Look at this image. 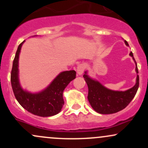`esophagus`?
I'll list each match as a JSON object with an SVG mask.
<instances>
[{"mask_svg":"<svg viewBox=\"0 0 148 148\" xmlns=\"http://www.w3.org/2000/svg\"><path fill=\"white\" fill-rule=\"evenodd\" d=\"M85 69H86V65L84 64H79L76 67V72L79 75H81L84 72Z\"/></svg>","mask_w":148,"mask_h":148,"instance_id":"34e87169","label":"esophagus"}]
</instances>
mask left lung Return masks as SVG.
<instances>
[{
    "mask_svg": "<svg viewBox=\"0 0 148 148\" xmlns=\"http://www.w3.org/2000/svg\"><path fill=\"white\" fill-rule=\"evenodd\" d=\"M125 43L129 47L128 43L125 40ZM130 56L132 57L135 62L136 72L138 74L136 62L134 59L132 52H130ZM84 78L88 87V101L92 108L100 114H111L124 109L134 99L139 86V76L138 74L134 86L125 91L112 90L108 89L96 79L90 77L87 71L85 72Z\"/></svg>",
    "mask_w": 148,
    "mask_h": 148,
    "instance_id": "8db88e82",
    "label": "left lung"
}]
</instances>
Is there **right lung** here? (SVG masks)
Instances as JSON below:
<instances>
[{
    "label": "right lung",
    "instance_id": "obj_1",
    "mask_svg": "<svg viewBox=\"0 0 148 148\" xmlns=\"http://www.w3.org/2000/svg\"><path fill=\"white\" fill-rule=\"evenodd\" d=\"M24 42L25 40L18 45L11 72V84L15 97L23 108L34 115L41 117L56 115L60 113L64 105L62 94L64 88L75 79L76 72L70 70L60 72L45 89L38 92L23 90L18 78V59Z\"/></svg>",
    "mask_w": 148,
    "mask_h": 148
}]
</instances>
